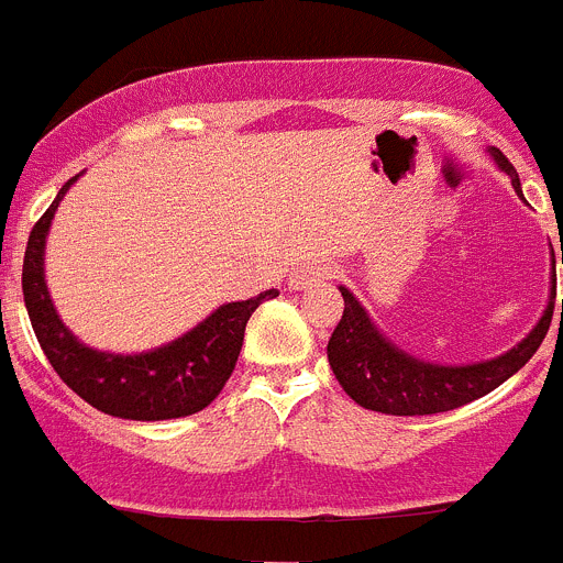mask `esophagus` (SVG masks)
I'll list each match as a JSON object with an SVG mask.
<instances>
[{
    "label": "esophagus",
    "instance_id": "esophagus-1",
    "mask_svg": "<svg viewBox=\"0 0 563 563\" xmlns=\"http://www.w3.org/2000/svg\"><path fill=\"white\" fill-rule=\"evenodd\" d=\"M332 276V267L330 265H321V262H312V265L298 267L296 273L290 276V287L292 290H307L312 285H321L324 278Z\"/></svg>",
    "mask_w": 563,
    "mask_h": 563
}]
</instances>
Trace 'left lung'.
I'll use <instances>...</instances> for the list:
<instances>
[{"label": "left lung", "mask_w": 563, "mask_h": 563, "mask_svg": "<svg viewBox=\"0 0 563 563\" xmlns=\"http://www.w3.org/2000/svg\"><path fill=\"white\" fill-rule=\"evenodd\" d=\"M496 166L510 177L514 188L521 197V183L516 168L510 166L499 148H490ZM563 265V245H561ZM343 296V316L327 343V357L335 372L343 391L363 406V409L380 411V415L420 417L440 415V411L460 409L465 402L494 391L496 386L514 377L525 366L544 341L555 310V258H553V287L547 301L544 316L530 330L525 341H519L505 355L490 357L482 363H465V366H442V363L420 361L406 350L395 346L383 335L363 310V305L346 287H338ZM563 321V301H561Z\"/></svg>", "instance_id": "left-lung-1"}]
</instances>
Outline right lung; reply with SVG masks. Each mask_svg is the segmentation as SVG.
<instances>
[{
    "instance_id": "right-lung-1",
    "label": "right lung",
    "mask_w": 563,
    "mask_h": 563,
    "mask_svg": "<svg viewBox=\"0 0 563 563\" xmlns=\"http://www.w3.org/2000/svg\"><path fill=\"white\" fill-rule=\"evenodd\" d=\"M76 180L78 177L64 183L53 206L30 231L27 251H24V307L44 355L69 389L103 415L146 422L197 415L220 395L231 377L245 341L247 318L262 301L276 298L278 290H265L247 301L222 305L186 335L152 352L114 355V352L92 350L64 327L44 282V242H47L49 222L56 217L64 194Z\"/></svg>"
}]
</instances>
